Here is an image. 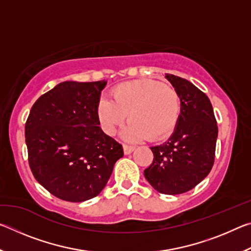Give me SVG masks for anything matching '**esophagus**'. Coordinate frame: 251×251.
I'll use <instances>...</instances> for the list:
<instances>
[{
	"mask_svg": "<svg viewBox=\"0 0 251 251\" xmlns=\"http://www.w3.org/2000/svg\"><path fill=\"white\" fill-rule=\"evenodd\" d=\"M123 148H124V154L125 155H129L130 152H133L135 147L134 146H129V145H123Z\"/></svg>",
	"mask_w": 251,
	"mask_h": 251,
	"instance_id": "esophagus-1",
	"label": "esophagus"
}]
</instances>
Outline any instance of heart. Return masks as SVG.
I'll return each mask as SVG.
<instances>
[{"label": "heart", "instance_id": "obj_1", "mask_svg": "<svg viewBox=\"0 0 251 251\" xmlns=\"http://www.w3.org/2000/svg\"><path fill=\"white\" fill-rule=\"evenodd\" d=\"M112 100L100 97L97 117L106 134L114 135L124 123L123 130L128 142L148 138L159 141L173 133L179 120L181 105L177 91L154 79H135L117 85L110 92Z\"/></svg>", "mask_w": 251, "mask_h": 251}]
</instances>
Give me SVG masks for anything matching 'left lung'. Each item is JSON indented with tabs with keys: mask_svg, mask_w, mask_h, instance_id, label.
<instances>
[{
	"mask_svg": "<svg viewBox=\"0 0 251 251\" xmlns=\"http://www.w3.org/2000/svg\"><path fill=\"white\" fill-rule=\"evenodd\" d=\"M165 77L179 95L180 115L168 141L151 147L154 160L144 175L158 193L179 195L193 189L210 173L218 127L205 93L185 78L172 74Z\"/></svg>",
	"mask_w": 251,
	"mask_h": 251,
	"instance_id": "left-lung-1",
	"label": "left lung"
}]
</instances>
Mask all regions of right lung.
Listing matches in <instances>:
<instances>
[{
	"label": "right lung",
	"instance_id": "1",
	"mask_svg": "<svg viewBox=\"0 0 251 251\" xmlns=\"http://www.w3.org/2000/svg\"><path fill=\"white\" fill-rule=\"evenodd\" d=\"M105 80H66L32 106L25 124L28 164L55 197L82 202L107 184L123 147L100 127L97 101Z\"/></svg>",
	"mask_w": 251,
	"mask_h": 251
}]
</instances>
